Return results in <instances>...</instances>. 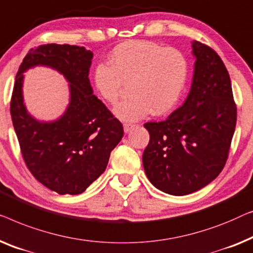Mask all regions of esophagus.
<instances>
[{"mask_svg": "<svg viewBox=\"0 0 253 253\" xmlns=\"http://www.w3.org/2000/svg\"><path fill=\"white\" fill-rule=\"evenodd\" d=\"M133 127H134L133 124H128V123L124 124V130H125V133H128V131H129Z\"/></svg>", "mask_w": 253, "mask_h": 253, "instance_id": "34e87169", "label": "esophagus"}]
</instances>
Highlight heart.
Returning <instances> with one entry per match:
<instances>
[{
	"label": "heart",
	"mask_w": 253,
	"mask_h": 253,
	"mask_svg": "<svg viewBox=\"0 0 253 253\" xmlns=\"http://www.w3.org/2000/svg\"><path fill=\"white\" fill-rule=\"evenodd\" d=\"M109 63L95 67L92 81L108 103H116L124 83L129 81L130 96L115 108L116 116L124 120H138L149 112H169L179 101L189 73L182 51L151 41L120 43L110 52Z\"/></svg>",
	"instance_id": "b5f03b06"
}]
</instances>
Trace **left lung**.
<instances>
[{"label":"left lung","instance_id":"1","mask_svg":"<svg viewBox=\"0 0 253 253\" xmlns=\"http://www.w3.org/2000/svg\"><path fill=\"white\" fill-rule=\"evenodd\" d=\"M193 83L186 101L166 120L147 123L150 141L143 167L164 193L183 196L212 182L225 166L236 126L232 83L212 48L191 42Z\"/></svg>","mask_w":253,"mask_h":253}]
</instances>
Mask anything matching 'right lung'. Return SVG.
<instances>
[{"label":"right lung","mask_w":253,"mask_h":253,"mask_svg":"<svg viewBox=\"0 0 253 253\" xmlns=\"http://www.w3.org/2000/svg\"><path fill=\"white\" fill-rule=\"evenodd\" d=\"M91 59L92 52L79 45H40L25 56L13 86L10 112L25 164L59 195L84 193L104 172L124 136L122 123L92 94ZM35 66L54 68L69 83V105L52 122L35 120L23 103V73Z\"/></svg>","instance_id":"obj_1"}]
</instances>
